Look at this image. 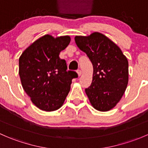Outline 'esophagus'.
I'll return each instance as SVG.
<instances>
[{
	"label": "esophagus",
	"instance_id": "esophagus-1",
	"mask_svg": "<svg viewBox=\"0 0 148 148\" xmlns=\"http://www.w3.org/2000/svg\"><path fill=\"white\" fill-rule=\"evenodd\" d=\"M77 74H78L79 76H81L82 74V71L81 69H78L77 71Z\"/></svg>",
	"mask_w": 148,
	"mask_h": 148
}]
</instances>
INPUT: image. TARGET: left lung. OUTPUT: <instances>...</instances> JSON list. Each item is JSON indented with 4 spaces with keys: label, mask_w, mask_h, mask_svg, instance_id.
I'll list each match as a JSON object with an SVG mask.
<instances>
[{
    "label": "left lung",
    "mask_w": 148,
    "mask_h": 148,
    "mask_svg": "<svg viewBox=\"0 0 148 148\" xmlns=\"http://www.w3.org/2000/svg\"><path fill=\"white\" fill-rule=\"evenodd\" d=\"M74 40L93 65L92 84L85 89L89 102L98 111L112 110L120 102L127 86V59L118 46L101 33L76 36Z\"/></svg>",
    "instance_id": "1"
}]
</instances>
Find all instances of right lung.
Segmentation results:
<instances>
[{
	"label": "right lung",
	"mask_w": 148,
	"mask_h": 148,
	"mask_svg": "<svg viewBox=\"0 0 148 148\" xmlns=\"http://www.w3.org/2000/svg\"><path fill=\"white\" fill-rule=\"evenodd\" d=\"M71 38H54L46 34L26 48L19 58V76L22 86L31 102L46 112L55 111L63 105L77 72L67 71L59 53L69 44Z\"/></svg>",
	"instance_id": "obj_1"
}]
</instances>
